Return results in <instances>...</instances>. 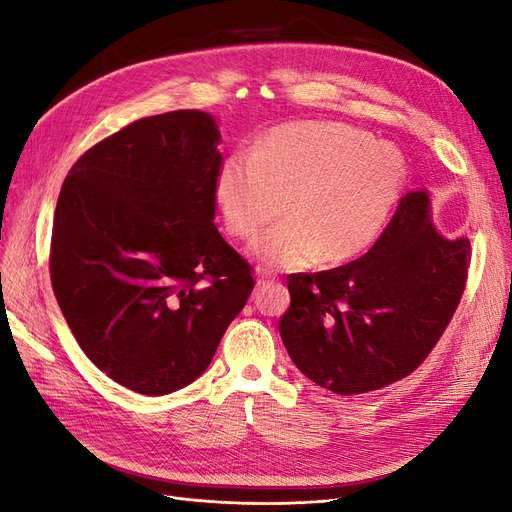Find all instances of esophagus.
<instances>
[{
  "label": "esophagus",
  "instance_id": "1",
  "mask_svg": "<svg viewBox=\"0 0 512 512\" xmlns=\"http://www.w3.org/2000/svg\"><path fill=\"white\" fill-rule=\"evenodd\" d=\"M269 282H275V275H271V273L265 271V269H258V271H256V284L260 286V284H269Z\"/></svg>",
  "mask_w": 512,
  "mask_h": 512
}]
</instances>
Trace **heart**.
<instances>
[{
  "instance_id": "obj_1",
  "label": "heart",
  "mask_w": 512,
  "mask_h": 512,
  "mask_svg": "<svg viewBox=\"0 0 512 512\" xmlns=\"http://www.w3.org/2000/svg\"><path fill=\"white\" fill-rule=\"evenodd\" d=\"M406 181L401 153L346 123L297 121L273 128L254 153H232L215 198L226 228L247 239L282 209L250 254L267 267L346 262L380 237Z\"/></svg>"
}]
</instances>
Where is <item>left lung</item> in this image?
I'll return each mask as SVG.
<instances>
[{"label": "left lung", "mask_w": 512, "mask_h": 512, "mask_svg": "<svg viewBox=\"0 0 512 512\" xmlns=\"http://www.w3.org/2000/svg\"><path fill=\"white\" fill-rule=\"evenodd\" d=\"M470 239L431 220L408 192L371 250L344 267L292 275L282 342L303 376L337 395L378 391L425 361L463 294Z\"/></svg>", "instance_id": "8db88e82"}]
</instances>
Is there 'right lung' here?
<instances>
[{"label":"right lung","instance_id":"obj_1","mask_svg":"<svg viewBox=\"0 0 512 512\" xmlns=\"http://www.w3.org/2000/svg\"><path fill=\"white\" fill-rule=\"evenodd\" d=\"M220 143L209 113L145 117L91 147L61 185L57 303L87 359L134 393L203 376L254 290L213 224Z\"/></svg>","mask_w":512,"mask_h":512}]
</instances>
